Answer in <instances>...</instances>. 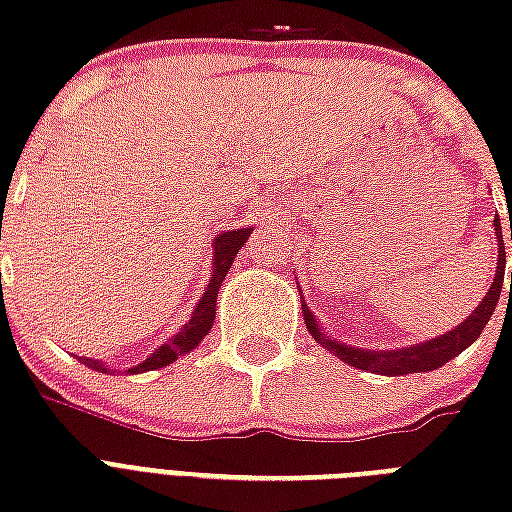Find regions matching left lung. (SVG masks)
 Instances as JSON below:
<instances>
[{"mask_svg":"<svg viewBox=\"0 0 512 512\" xmlns=\"http://www.w3.org/2000/svg\"><path fill=\"white\" fill-rule=\"evenodd\" d=\"M494 236H497V271H494V281L484 300L478 303V308L470 313L468 319L457 324L452 332H444L441 337L433 340L417 342V345H406V348H393V350H377V348H356L348 342H340L335 337L324 335V329L319 327V321L311 313L308 305H303L305 316V329L311 332L313 340L321 342V348H327L329 353H335L340 361L364 369L372 374H385V377H401V374H414V372H433L438 366H444L446 361H452L454 356H460L462 350L470 348L478 340V335L484 332L486 321L492 319L494 308L500 303L502 281H505V244H502V225L500 217L494 215ZM510 241H512V223H510ZM510 292H512V279H510Z\"/></svg>","mask_w":512,"mask_h":512,"instance_id":"left-lung-1","label":"left lung"}]
</instances>
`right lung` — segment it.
Returning a JSON list of instances; mask_svg holds the SVG:
<instances>
[{
  "label": "right lung",
  "instance_id": "1",
  "mask_svg": "<svg viewBox=\"0 0 512 512\" xmlns=\"http://www.w3.org/2000/svg\"><path fill=\"white\" fill-rule=\"evenodd\" d=\"M252 228H233V231L217 233L212 239V273H209V281L204 292H201V300L196 303V308L191 311L188 321H185L180 332L164 340L159 348L140 361L138 366H130L127 372H151V369H162V366H170L172 361H177L185 353H191L193 348H199V342L209 335V329L215 324V308H217V292H220V284H223L225 273L233 265V257L239 255V249L247 244ZM84 366H90L95 372H114V366L103 364L98 358H79Z\"/></svg>",
  "mask_w": 512,
  "mask_h": 512
}]
</instances>
